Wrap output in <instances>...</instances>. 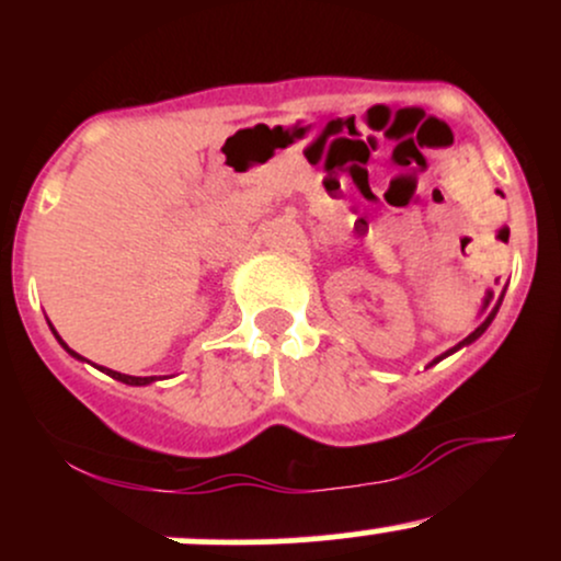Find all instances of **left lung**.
Wrapping results in <instances>:
<instances>
[{"mask_svg": "<svg viewBox=\"0 0 561 561\" xmlns=\"http://www.w3.org/2000/svg\"><path fill=\"white\" fill-rule=\"evenodd\" d=\"M482 330H485V327H480V330H478V332H474V334H469V337L465 340V343H472V340H474V337H478V334H480ZM465 343H461V345H465ZM461 345H459V347H461Z\"/></svg>", "mask_w": 561, "mask_h": 561, "instance_id": "left-lung-1", "label": "left lung"}]
</instances>
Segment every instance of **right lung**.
Segmentation results:
<instances>
[{
	"mask_svg": "<svg viewBox=\"0 0 561 561\" xmlns=\"http://www.w3.org/2000/svg\"><path fill=\"white\" fill-rule=\"evenodd\" d=\"M60 337V334H57ZM66 345V343H62ZM102 371H107V375L121 379V382H128V385H147L152 382V377H139V375H124V371H115V369H107V366H102Z\"/></svg>",
	"mask_w": 561,
	"mask_h": 561,
	"instance_id": "1",
	"label": "right lung"
}]
</instances>
